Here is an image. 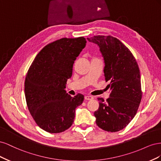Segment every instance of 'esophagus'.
<instances>
[{"instance_id":"obj_1","label":"esophagus","mask_w":161,"mask_h":161,"mask_svg":"<svg viewBox=\"0 0 161 161\" xmlns=\"http://www.w3.org/2000/svg\"><path fill=\"white\" fill-rule=\"evenodd\" d=\"M85 100H92V99H93V97L91 95H86L85 97Z\"/></svg>"}]
</instances>
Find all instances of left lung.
Masks as SVG:
<instances>
[{
  "label": "left lung",
  "instance_id": "obj_1",
  "mask_svg": "<svg viewBox=\"0 0 161 161\" xmlns=\"http://www.w3.org/2000/svg\"><path fill=\"white\" fill-rule=\"evenodd\" d=\"M87 40L99 47L103 57L104 76L110 81L109 97L98 98L96 124L103 130L115 132L128 125L137 113L142 92L138 65L130 50L118 39L96 36Z\"/></svg>",
  "mask_w": 161,
  "mask_h": 161
}]
</instances>
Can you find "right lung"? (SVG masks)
I'll list each match as a JSON object with an SVG mask.
<instances>
[{
	"mask_svg": "<svg viewBox=\"0 0 161 161\" xmlns=\"http://www.w3.org/2000/svg\"><path fill=\"white\" fill-rule=\"evenodd\" d=\"M83 37L62 38L46 46L38 53L29 69L25 81L27 108L37 125L50 133L69 129L75 109L84 95L74 97L65 91L72 74L76 57L86 46Z\"/></svg>",
	"mask_w": 161,
	"mask_h": 161,
	"instance_id": "obj_1",
	"label": "right lung"
}]
</instances>
